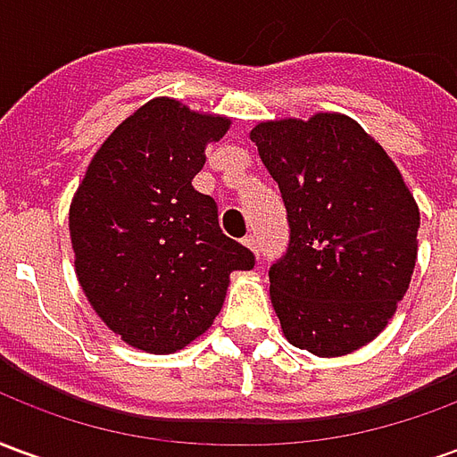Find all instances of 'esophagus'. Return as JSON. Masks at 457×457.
Segmentation results:
<instances>
[{
  "instance_id": "34e87169",
  "label": "esophagus",
  "mask_w": 457,
  "mask_h": 457,
  "mask_svg": "<svg viewBox=\"0 0 457 457\" xmlns=\"http://www.w3.org/2000/svg\"><path fill=\"white\" fill-rule=\"evenodd\" d=\"M242 242H245V245H247L249 249H252V252H254V254H257L259 257V249H257V239H254V235H247V237L242 239Z\"/></svg>"
}]
</instances>
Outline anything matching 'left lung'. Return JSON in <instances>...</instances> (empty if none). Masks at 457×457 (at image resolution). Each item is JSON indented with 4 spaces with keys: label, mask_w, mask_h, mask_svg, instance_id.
<instances>
[{
    "label": "left lung",
    "mask_w": 457,
    "mask_h": 457,
    "mask_svg": "<svg viewBox=\"0 0 457 457\" xmlns=\"http://www.w3.org/2000/svg\"><path fill=\"white\" fill-rule=\"evenodd\" d=\"M252 141L287 208V252L269 269L284 336L320 357L353 353L382 333L411 281V193L345 114L262 121Z\"/></svg>",
    "instance_id": "1"
}]
</instances>
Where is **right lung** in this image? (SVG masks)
<instances>
[{
  "label": "right lung",
  "mask_w": 457,
  "mask_h": 457,
  "mask_svg": "<svg viewBox=\"0 0 457 457\" xmlns=\"http://www.w3.org/2000/svg\"><path fill=\"white\" fill-rule=\"evenodd\" d=\"M225 117L151 100L110 134L71 205L75 271L85 296L124 343L176 353L222 308L232 271L254 254L218 222V203L193 188L205 144Z\"/></svg>",
  "instance_id": "add662e5"
}]
</instances>
